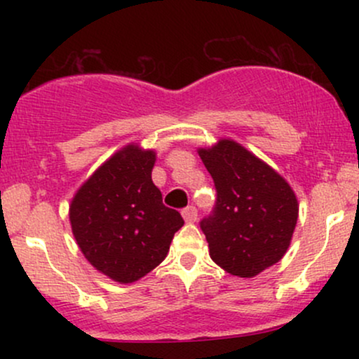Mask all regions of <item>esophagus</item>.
Listing matches in <instances>:
<instances>
[{"mask_svg": "<svg viewBox=\"0 0 359 359\" xmlns=\"http://www.w3.org/2000/svg\"><path fill=\"white\" fill-rule=\"evenodd\" d=\"M182 216L185 222H196L197 221V209L194 205H187L182 211Z\"/></svg>", "mask_w": 359, "mask_h": 359, "instance_id": "obj_1", "label": "esophagus"}]
</instances>
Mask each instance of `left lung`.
I'll return each instance as SVG.
<instances>
[{"label": "left lung", "mask_w": 359, "mask_h": 359, "mask_svg": "<svg viewBox=\"0 0 359 359\" xmlns=\"http://www.w3.org/2000/svg\"><path fill=\"white\" fill-rule=\"evenodd\" d=\"M216 185L214 212L201 221L209 257L228 273L257 277L283 258L299 217L290 184L231 138L197 150Z\"/></svg>", "instance_id": "left-lung-1"}]
</instances>
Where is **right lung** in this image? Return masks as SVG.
<instances>
[{"label":"right lung","mask_w":359,"mask_h":359,"mask_svg":"<svg viewBox=\"0 0 359 359\" xmlns=\"http://www.w3.org/2000/svg\"><path fill=\"white\" fill-rule=\"evenodd\" d=\"M155 160V150L137 143L123 147L77 189L69 205L82 255L114 282L131 283L150 273L184 226L151 180Z\"/></svg>","instance_id":"right-lung-1"}]
</instances>
